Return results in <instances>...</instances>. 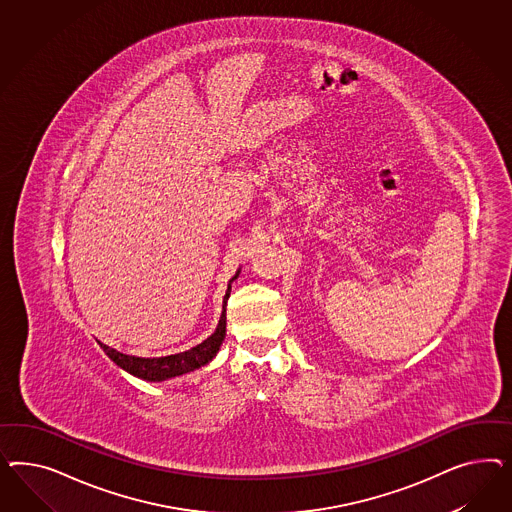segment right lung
<instances>
[{
  "mask_svg": "<svg viewBox=\"0 0 512 512\" xmlns=\"http://www.w3.org/2000/svg\"><path fill=\"white\" fill-rule=\"evenodd\" d=\"M240 272V270H238ZM238 272L231 281H229V287H227V293L223 302L227 304L229 295H231V283L234 279L238 278ZM225 326H227V317H225V311L221 313V319H219V325H217L216 332L206 338V340L191 347L189 351L184 353H176V355H169V357L159 358H142V357H131V355H124L116 349H112L105 343H99L101 349L105 351V355L116 364L120 366L122 370H125L139 379L144 381H152V383H159V381H167L172 377H178V375H184V373L195 372L202 366H206L212 358L216 357L221 343L225 340Z\"/></svg>",
  "mask_w": 512,
  "mask_h": 512,
  "instance_id": "obj_1",
  "label": "right lung"
}]
</instances>
